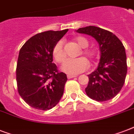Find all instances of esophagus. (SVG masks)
Listing matches in <instances>:
<instances>
[{
  "mask_svg": "<svg viewBox=\"0 0 134 134\" xmlns=\"http://www.w3.org/2000/svg\"><path fill=\"white\" fill-rule=\"evenodd\" d=\"M74 77H76V76H75V75H69V74H68V75H67V78H68L69 79H72V78H74Z\"/></svg>",
  "mask_w": 134,
  "mask_h": 134,
  "instance_id": "1",
  "label": "esophagus"
}]
</instances>
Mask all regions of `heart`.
I'll return each mask as SVG.
<instances>
[{
	"mask_svg": "<svg viewBox=\"0 0 134 134\" xmlns=\"http://www.w3.org/2000/svg\"><path fill=\"white\" fill-rule=\"evenodd\" d=\"M76 44L81 48H84L82 51V54L86 55L89 60H93L95 58L96 52L93 49L86 48L88 46V41L83 37H76L74 39ZM53 55L55 61L59 63H62L66 58V54L63 48V43L62 41H59L55 44L53 48ZM88 62L84 58H79L75 59H68L65 61L62 66L63 71L69 75H76L78 74L82 73L88 68Z\"/></svg>",
	"mask_w": 134,
	"mask_h": 134,
	"instance_id": "heart-1",
	"label": "heart"
}]
</instances>
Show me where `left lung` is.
Returning a JSON list of instances; mask_svg holds the SVG:
<instances>
[{"label": "left lung", "mask_w": 134, "mask_h": 134, "mask_svg": "<svg viewBox=\"0 0 134 134\" xmlns=\"http://www.w3.org/2000/svg\"><path fill=\"white\" fill-rule=\"evenodd\" d=\"M76 32L95 39L101 52L97 67L88 75L89 82L85 89L87 95L97 102L111 99L120 92L126 79L127 65L125 46L113 33L99 27L87 26Z\"/></svg>", "instance_id": "left-lung-1"}]
</instances>
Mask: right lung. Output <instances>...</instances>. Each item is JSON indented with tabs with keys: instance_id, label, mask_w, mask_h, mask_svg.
I'll use <instances>...</instances> for the list:
<instances>
[{
	"instance_id": "1",
	"label": "right lung",
	"mask_w": 134,
	"mask_h": 134,
	"mask_svg": "<svg viewBox=\"0 0 134 134\" xmlns=\"http://www.w3.org/2000/svg\"><path fill=\"white\" fill-rule=\"evenodd\" d=\"M67 31L38 33L20 49L16 71L18 92L32 108L49 110L63 97L67 75L58 72L53 63V48Z\"/></svg>"
}]
</instances>
